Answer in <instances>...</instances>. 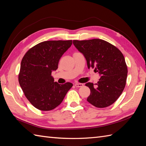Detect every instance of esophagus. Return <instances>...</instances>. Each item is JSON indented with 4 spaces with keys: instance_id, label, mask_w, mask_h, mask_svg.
Wrapping results in <instances>:
<instances>
[{
    "instance_id": "1",
    "label": "esophagus",
    "mask_w": 146,
    "mask_h": 146,
    "mask_svg": "<svg viewBox=\"0 0 146 146\" xmlns=\"http://www.w3.org/2000/svg\"><path fill=\"white\" fill-rule=\"evenodd\" d=\"M74 86H75L76 87L81 88V87H83L84 86V84L82 83H75L74 84Z\"/></svg>"
}]
</instances>
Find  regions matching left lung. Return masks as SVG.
Returning <instances> with one entry per match:
<instances>
[{"label": "left lung", "mask_w": 146, "mask_h": 146, "mask_svg": "<svg viewBox=\"0 0 146 146\" xmlns=\"http://www.w3.org/2000/svg\"><path fill=\"white\" fill-rule=\"evenodd\" d=\"M74 46L85 57L88 68H94L101 78L94 86L85 85L90 89L87 101L96 108L110 106L123 93L126 86L127 67L121 51L101 39L73 41Z\"/></svg>", "instance_id": "left-lung-1"}]
</instances>
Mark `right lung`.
I'll return each mask as SVG.
<instances>
[{"label": "right lung", "instance_id": "obj_1", "mask_svg": "<svg viewBox=\"0 0 146 146\" xmlns=\"http://www.w3.org/2000/svg\"><path fill=\"white\" fill-rule=\"evenodd\" d=\"M72 45V40H50L29 49L23 56L19 82L25 96L36 109L50 111L63 101L71 83L54 82L52 71L58 68L60 58Z\"/></svg>", "mask_w": 146, "mask_h": 146}]
</instances>
